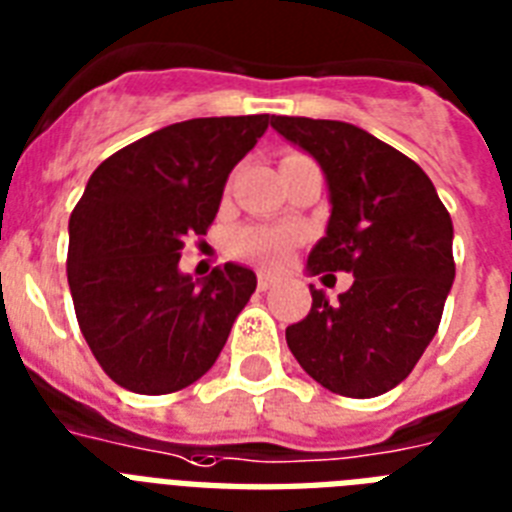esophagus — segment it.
Listing matches in <instances>:
<instances>
[{
  "mask_svg": "<svg viewBox=\"0 0 512 512\" xmlns=\"http://www.w3.org/2000/svg\"><path fill=\"white\" fill-rule=\"evenodd\" d=\"M272 285H277V274L259 272V290H269Z\"/></svg>",
  "mask_w": 512,
  "mask_h": 512,
  "instance_id": "obj_1",
  "label": "esophagus"
}]
</instances>
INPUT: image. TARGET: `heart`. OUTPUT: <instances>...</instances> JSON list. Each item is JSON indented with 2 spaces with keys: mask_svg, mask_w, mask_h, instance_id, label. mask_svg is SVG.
<instances>
[{
  "mask_svg": "<svg viewBox=\"0 0 512 512\" xmlns=\"http://www.w3.org/2000/svg\"><path fill=\"white\" fill-rule=\"evenodd\" d=\"M293 248L295 235L290 230H282V227H246L232 238V251L269 266L285 264Z\"/></svg>",
  "mask_w": 512,
  "mask_h": 512,
  "instance_id": "heart-1",
  "label": "heart"
}]
</instances>
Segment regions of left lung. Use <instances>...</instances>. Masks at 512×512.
Instances as JSON below:
<instances>
[{
    "label": "left lung",
    "mask_w": 512,
    "mask_h": 512,
    "mask_svg": "<svg viewBox=\"0 0 512 512\" xmlns=\"http://www.w3.org/2000/svg\"><path fill=\"white\" fill-rule=\"evenodd\" d=\"M272 128L327 177V232L306 272L353 274L332 303L311 285V311L285 329L287 348L329 392L377 398L437 335L455 280L453 219L426 172L366 130L311 117H272Z\"/></svg>",
    "instance_id": "1"
}]
</instances>
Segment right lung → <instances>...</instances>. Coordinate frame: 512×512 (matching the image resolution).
I'll list each match as a JSON object with an SVG mask.
<instances>
[{
	"label": "right lung",
	"instance_id": "obj_1",
	"mask_svg": "<svg viewBox=\"0 0 512 512\" xmlns=\"http://www.w3.org/2000/svg\"><path fill=\"white\" fill-rule=\"evenodd\" d=\"M269 114L167 125L99 164L70 214L67 282L88 348L109 379L167 395L201 379L256 290L248 266L180 272L185 238L206 235L232 167Z\"/></svg>",
	"mask_w": 512,
	"mask_h": 512
}]
</instances>
